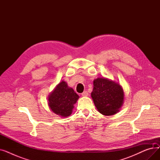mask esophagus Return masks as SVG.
Listing matches in <instances>:
<instances>
[{"mask_svg":"<svg viewBox=\"0 0 160 160\" xmlns=\"http://www.w3.org/2000/svg\"><path fill=\"white\" fill-rule=\"evenodd\" d=\"M88 95V92L87 91H83L82 93V96H83V97H87Z\"/></svg>","mask_w":160,"mask_h":160,"instance_id":"esophagus-1","label":"esophagus"}]
</instances>
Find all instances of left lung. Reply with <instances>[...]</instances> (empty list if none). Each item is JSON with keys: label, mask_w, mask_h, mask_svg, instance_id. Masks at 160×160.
Wrapping results in <instances>:
<instances>
[{"label": "left lung", "mask_w": 160, "mask_h": 160, "mask_svg": "<svg viewBox=\"0 0 160 160\" xmlns=\"http://www.w3.org/2000/svg\"><path fill=\"white\" fill-rule=\"evenodd\" d=\"M91 97L98 111L104 115H112L121 107L124 93L118 83L104 78H98L93 82Z\"/></svg>", "instance_id": "1"}]
</instances>
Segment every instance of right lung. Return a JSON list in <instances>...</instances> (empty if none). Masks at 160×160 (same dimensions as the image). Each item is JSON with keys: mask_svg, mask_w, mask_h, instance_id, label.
Masks as SVG:
<instances>
[{"mask_svg": "<svg viewBox=\"0 0 160 160\" xmlns=\"http://www.w3.org/2000/svg\"><path fill=\"white\" fill-rule=\"evenodd\" d=\"M79 96L74 91L67 86L65 82H62L48 97V105L52 111L62 117H68L74 108V104Z\"/></svg>", "mask_w": 160, "mask_h": 160, "instance_id": "obj_1", "label": "right lung"}]
</instances>
